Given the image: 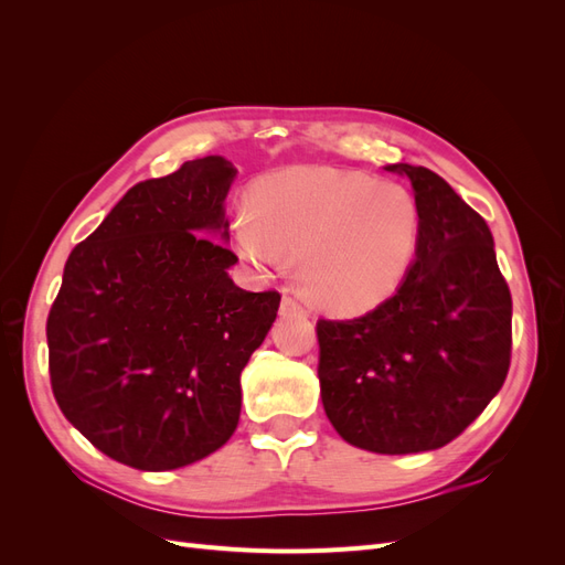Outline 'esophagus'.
Listing matches in <instances>:
<instances>
[{"label": "esophagus", "instance_id": "esophagus-1", "mask_svg": "<svg viewBox=\"0 0 565 565\" xmlns=\"http://www.w3.org/2000/svg\"><path fill=\"white\" fill-rule=\"evenodd\" d=\"M280 313H282V316H299V318H306V316H309V311H306L303 306H301L295 297H282Z\"/></svg>", "mask_w": 565, "mask_h": 565}]
</instances>
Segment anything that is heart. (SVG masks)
<instances>
[{
    "label": "heart",
    "mask_w": 565,
    "mask_h": 565,
    "mask_svg": "<svg viewBox=\"0 0 565 565\" xmlns=\"http://www.w3.org/2000/svg\"><path fill=\"white\" fill-rule=\"evenodd\" d=\"M417 198L403 183L334 167H295L254 185L233 218L241 259L270 276L299 262L318 309L353 316L386 301L415 262Z\"/></svg>",
    "instance_id": "b5f03b06"
}]
</instances>
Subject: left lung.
I'll return each instance as SVG.
<instances>
[{"label": "left lung", "instance_id": "1", "mask_svg": "<svg viewBox=\"0 0 565 565\" xmlns=\"http://www.w3.org/2000/svg\"><path fill=\"white\" fill-rule=\"evenodd\" d=\"M419 202L415 262L396 295L353 320H318L324 415L355 448H443L502 388L511 295L486 218L426 167L388 164Z\"/></svg>", "mask_w": 565, "mask_h": 565}]
</instances>
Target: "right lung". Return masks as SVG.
I'll return each instance as SVG.
<instances>
[{"instance_id":"1","label":"right lung","mask_w":565,"mask_h":565,"mask_svg":"<svg viewBox=\"0 0 565 565\" xmlns=\"http://www.w3.org/2000/svg\"><path fill=\"white\" fill-rule=\"evenodd\" d=\"M235 174L207 156L136 183L65 262L46 320L51 388L65 419L127 467L193 465L241 419V372L280 295L228 276Z\"/></svg>"}]
</instances>
